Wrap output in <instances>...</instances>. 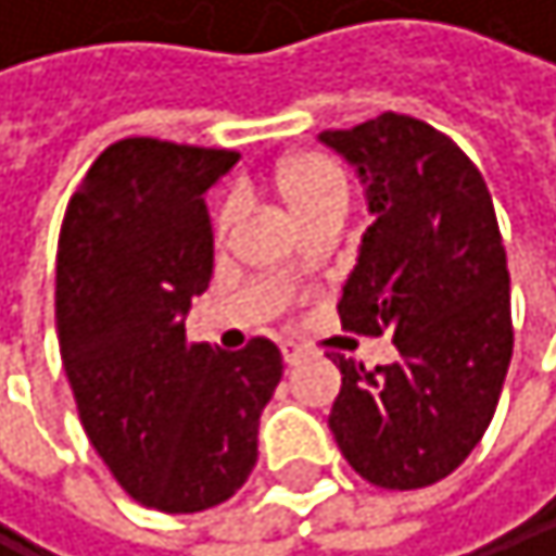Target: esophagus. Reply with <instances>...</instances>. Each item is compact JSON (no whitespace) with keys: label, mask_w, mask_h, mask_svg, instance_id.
<instances>
[{"label":"esophagus","mask_w":556,"mask_h":556,"mask_svg":"<svg viewBox=\"0 0 556 556\" xmlns=\"http://www.w3.org/2000/svg\"><path fill=\"white\" fill-rule=\"evenodd\" d=\"M280 353H283V363H287V367H296V363L306 356L296 343H283V346H280Z\"/></svg>","instance_id":"obj_1"}]
</instances>
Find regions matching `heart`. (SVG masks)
Wrapping results in <instances>:
<instances>
[{
  "label": "heart",
  "mask_w": 556,
  "mask_h": 556,
  "mask_svg": "<svg viewBox=\"0 0 556 556\" xmlns=\"http://www.w3.org/2000/svg\"><path fill=\"white\" fill-rule=\"evenodd\" d=\"M276 193L287 203L296 223L327 206H346V179L340 166L319 153H300L276 169ZM240 216V203L226 200L216 213V229L226 232Z\"/></svg>",
  "instance_id": "b5f03b06"
}]
</instances>
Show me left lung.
Returning <instances> with one entry per match:
<instances>
[{
	"label": "left lung",
	"instance_id": "1",
	"mask_svg": "<svg viewBox=\"0 0 556 556\" xmlns=\"http://www.w3.org/2000/svg\"><path fill=\"white\" fill-rule=\"evenodd\" d=\"M319 142L356 169L374 213L340 319L363 337L390 333L400 353L374 370L333 356L343 387L330 430L363 480L430 486L480 443L514 353L494 200L464 149L414 116L383 113Z\"/></svg>",
	"mask_w": 556,
	"mask_h": 556
}]
</instances>
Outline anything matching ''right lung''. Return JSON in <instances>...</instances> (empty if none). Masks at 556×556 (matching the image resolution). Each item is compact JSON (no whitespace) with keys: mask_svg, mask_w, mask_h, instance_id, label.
Here are the masks:
<instances>
[{"mask_svg":"<svg viewBox=\"0 0 556 556\" xmlns=\"http://www.w3.org/2000/svg\"><path fill=\"white\" fill-rule=\"evenodd\" d=\"M229 149L119 139L73 193L55 256V330L79 420L142 507L200 514L256 464L260 414L283 356L256 337L240 353L186 343L213 276L206 193Z\"/></svg>","mask_w":556,"mask_h":556,"instance_id":"obj_1","label":"right lung"}]
</instances>
